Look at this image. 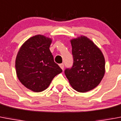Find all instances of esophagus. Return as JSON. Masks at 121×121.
Masks as SVG:
<instances>
[{
    "label": "esophagus",
    "instance_id": "34e87169",
    "mask_svg": "<svg viewBox=\"0 0 121 121\" xmlns=\"http://www.w3.org/2000/svg\"><path fill=\"white\" fill-rule=\"evenodd\" d=\"M59 66H60L61 68L62 69H64V64H63V63L60 64V65H59Z\"/></svg>",
    "mask_w": 121,
    "mask_h": 121
}]
</instances>
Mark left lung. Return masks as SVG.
I'll return each mask as SVG.
<instances>
[{
    "mask_svg": "<svg viewBox=\"0 0 121 121\" xmlns=\"http://www.w3.org/2000/svg\"><path fill=\"white\" fill-rule=\"evenodd\" d=\"M73 64L65 74L71 86L79 92H86L97 87L105 72L104 56L92 40L81 36L71 40Z\"/></svg>",
    "mask_w": 121,
    "mask_h": 121,
    "instance_id": "1",
    "label": "left lung"
}]
</instances>
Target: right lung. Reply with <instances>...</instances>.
I'll return each mask as SVG.
<instances>
[{
  "label": "right lung",
  "instance_id": "add662e5",
  "mask_svg": "<svg viewBox=\"0 0 121 121\" xmlns=\"http://www.w3.org/2000/svg\"><path fill=\"white\" fill-rule=\"evenodd\" d=\"M52 40L42 35L29 38L21 46L15 61L18 79L36 92L45 90L62 69L54 61L49 48Z\"/></svg>",
  "mask_w": 121,
  "mask_h": 121
}]
</instances>
